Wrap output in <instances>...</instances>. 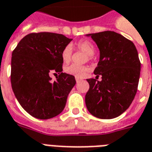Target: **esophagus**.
<instances>
[{
    "mask_svg": "<svg viewBox=\"0 0 152 152\" xmlns=\"http://www.w3.org/2000/svg\"><path fill=\"white\" fill-rule=\"evenodd\" d=\"M76 83H80V81H82V79L78 78V77H76Z\"/></svg>",
    "mask_w": 152,
    "mask_h": 152,
    "instance_id": "esophagus-1",
    "label": "esophagus"
}]
</instances>
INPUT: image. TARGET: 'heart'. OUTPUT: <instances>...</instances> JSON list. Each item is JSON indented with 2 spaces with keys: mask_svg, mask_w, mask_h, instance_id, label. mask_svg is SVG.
Here are the masks:
<instances>
[{
  "mask_svg": "<svg viewBox=\"0 0 152 152\" xmlns=\"http://www.w3.org/2000/svg\"><path fill=\"white\" fill-rule=\"evenodd\" d=\"M76 48L79 50H81L82 52L87 55V58L85 61H91L93 58V55L95 52V47L91 41L87 40H80L75 44ZM61 59L65 63H67L70 61L71 56H72V48L70 46H66L64 48V49L61 51ZM88 68L87 66H80V65H70L69 66H66L65 68V72L67 74L72 75L75 77L78 78H83L84 77L85 75L88 72Z\"/></svg>",
  "mask_w": 152,
  "mask_h": 152,
  "instance_id": "heart-1",
  "label": "heart"
}]
</instances>
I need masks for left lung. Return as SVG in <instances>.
<instances>
[{"mask_svg":"<svg viewBox=\"0 0 152 152\" xmlns=\"http://www.w3.org/2000/svg\"><path fill=\"white\" fill-rule=\"evenodd\" d=\"M89 35L100 50L94 73L102 80H87L90 88L85 96L86 105L94 116L113 119L129 108L137 91L140 72L137 50L131 40L115 32Z\"/></svg>","mask_w":152,"mask_h":152,"instance_id":"1","label":"left lung"}]
</instances>
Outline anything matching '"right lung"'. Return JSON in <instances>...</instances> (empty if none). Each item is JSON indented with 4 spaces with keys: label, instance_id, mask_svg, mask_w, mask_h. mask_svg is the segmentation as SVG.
I'll list each match as a JSON object with an SVG mask.
<instances>
[{
    "label": "right lung",
    "instance_id": "right-lung-1",
    "mask_svg": "<svg viewBox=\"0 0 152 152\" xmlns=\"http://www.w3.org/2000/svg\"><path fill=\"white\" fill-rule=\"evenodd\" d=\"M71 40L59 33H31L12 52V90L24 110L37 119L60 114L76 84L74 76L62 72L61 51ZM54 72L59 74L56 81L50 77Z\"/></svg>",
    "mask_w": 152,
    "mask_h": 152
}]
</instances>
